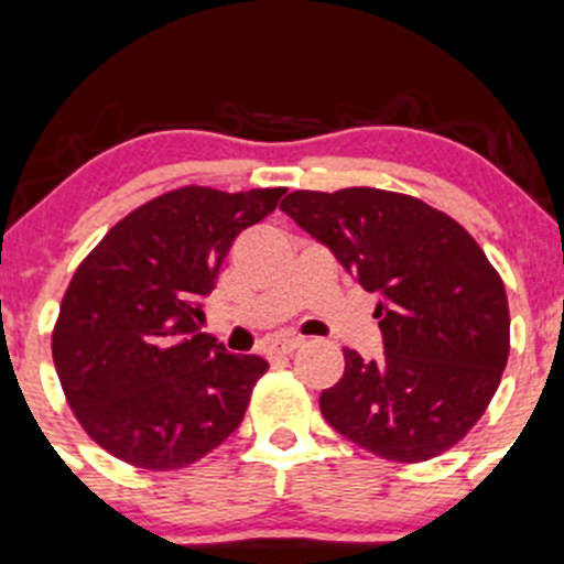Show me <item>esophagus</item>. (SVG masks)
Returning a JSON list of instances; mask_svg holds the SVG:
<instances>
[{
    "label": "esophagus",
    "instance_id": "obj_1",
    "mask_svg": "<svg viewBox=\"0 0 564 564\" xmlns=\"http://www.w3.org/2000/svg\"><path fill=\"white\" fill-rule=\"evenodd\" d=\"M300 346H302V337H283V340H278L275 346H272V354H278V357H289V354L297 351Z\"/></svg>",
    "mask_w": 564,
    "mask_h": 564
}]
</instances>
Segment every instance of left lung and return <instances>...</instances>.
Listing matches in <instances>:
<instances>
[{"label":"left lung","instance_id":"8db88e82","mask_svg":"<svg viewBox=\"0 0 564 564\" xmlns=\"http://www.w3.org/2000/svg\"><path fill=\"white\" fill-rule=\"evenodd\" d=\"M281 210L378 294L383 357L343 351V378L318 400L332 430L391 462L459 443L511 348L506 286L481 246L446 213L383 188L292 192Z\"/></svg>","mask_w":564,"mask_h":564}]
</instances>
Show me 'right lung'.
Instances as JSON below:
<instances>
[{
    "mask_svg": "<svg viewBox=\"0 0 564 564\" xmlns=\"http://www.w3.org/2000/svg\"><path fill=\"white\" fill-rule=\"evenodd\" d=\"M283 194L175 188L121 218L75 270L53 365L83 430L116 459L177 470L240 426L267 361L199 332V300L216 289L235 237Z\"/></svg>",
    "mask_w": 564,
    "mask_h": 564,
    "instance_id": "obj_1",
    "label": "right lung"
}]
</instances>
